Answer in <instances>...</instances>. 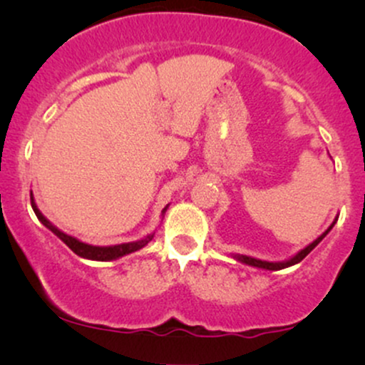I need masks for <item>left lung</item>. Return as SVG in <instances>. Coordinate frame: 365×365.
<instances>
[{"label": "left lung", "instance_id": "8db88e82", "mask_svg": "<svg viewBox=\"0 0 365 365\" xmlns=\"http://www.w3.org/2000/svg\"><path fill=\"white\" fill-rule=\"evenodd\" d=\"M334 225V223H333ZM333 225L329 226L328 230H326L324 233H322V235L317 238V240H314L311 245L309 247H305L304 250H300L299 254L295 255V257H292L290 261H287V262H266V261H259V259H254V257H247V255H237V259L238 261H242V262H245V264H249V266H255V267H264V269H271V271H278V269H283V267H288V266H293V264H297V262H300L302 261V259L305 257V255H307L309 252H311V250L314 249V247H316L317 244H319V242L322 240V238H324L326 235H328V232L331 228H333Z\"/></svg>", "mask_w": 365, "mask_h": 365}]
</instances>
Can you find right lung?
<instances>
[{
    "label": "right lung",
    "instance_id": "right-lung-1",
    "mask_svg": "<svg viewBox=\"0 0 365 365\" xmlns=\"http://www.w3.org/2000/svg\"><path fill=\"white\" fill-rule=\"evenodd\" d=\"M31 204H32V209H34L37 220H39L41 223L46 226V228L51 230L54 235L60 238V240L65 242V244L68 245L75 254L81 255V257L94 259V261H113V259H118V257H121V255H127L130 252H135V250L142 249V247L148 245L149 242L153 240V235H149L148 238H144V240L130 242V244H121V245H113V247H94V245L82 244V242H78L77 238H73V237H70V235H65V233L60 232V230H58L56 226H53L51 223H49V221L46 220L43 215H41L39 209L36 207L32 195H31Z\"/></svg>",
    "mask_w": 365,
    "mask_h": 365
}]
</instances>
